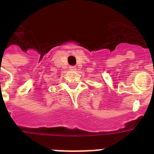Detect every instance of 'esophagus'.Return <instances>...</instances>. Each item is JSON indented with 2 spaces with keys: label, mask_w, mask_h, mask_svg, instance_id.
Masks as SVG:
<instances>
[{
  "label": "esophagus",
  "mask_w": 154,
  "mask_h": 154,
  "mask_svg": "<svg viewBox=\"0 0 154 154\" xmlns=\"http://www.w3.org/2000/svg\"><path fill=\"white\" fill-rule=\"evenodd\" d=\"M70 70H76V67H74V66H71Z\"/></svg>",
  "instance_id": "obj_1"
}]
</instances>
